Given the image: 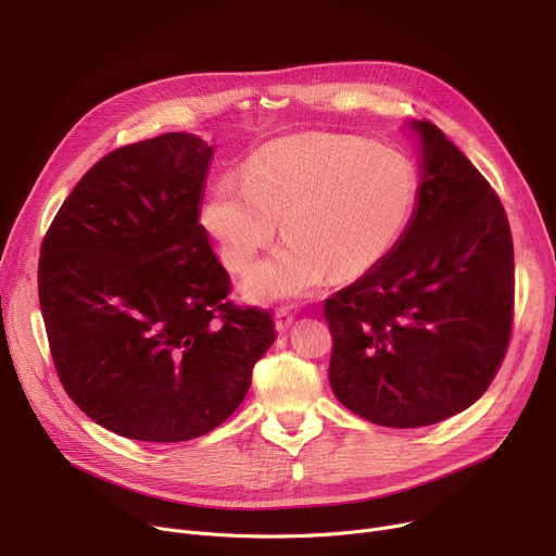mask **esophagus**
Here are the masks:
<instances>
[{"mask_svg":"<svg viewBox=\"0 0 556 556\" xmlns=\"http://www.w3.org/2000/svg\"><path fill=\"white\" fill-rule=\"evenodd\" d=\"M293 323H295V311H290L286 306L277 308V313H275V327H277V331H286Z\"/></svg>","mask_w":556,"mask_h":556,"instance_id":"esophagus-1","label":"esophagus"}]
</instances>
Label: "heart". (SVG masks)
Returning a JSON list of instances; mask_svg holds the SVG:
<instances>
[{"label": "heart", "mask_w": 556, "mask_h": 556, "mask_svg": "<svg viewBox=\"0 0 556 556\" xmlns=\"http://www.w3.org/2000/svg\"><path fill=\"white\" fill-rule=\"evenodd\" d=\"M419 195V170L405 153L363 137L311 132L261 146L245 178H218L202 220L225 266L248 273L281 218L288 241L245 281L250 300L273 302L381 266L413 225Z\"/></svg>", "instance_id": "1"}]
</instances>
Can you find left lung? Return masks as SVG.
I'll list each match as a JSON object with an SVG mask.
<instances>
[{
	"label": "left lung",
	"mask_w": 556,
	"mask_h": 556,
	"mask_svg": "<svg viewBox=\"0 0 556 556\" xmlns=\"http://www.w3.org/2000/svg\"><path fill=\"white\" fill-rule=\"evenodd\" d=\"M413 128L424 146L413 225L381 266L325 302L333 394L388 428L473 405L514 325V241L498 193L432 122Z\"/></svg>",
	"instance_id": "left-lung-1"
}]
</instances>
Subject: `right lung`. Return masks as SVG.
Wrapping results in <instances>:
<instances>
[{"instance_id":"obj_1","label":"right lung","mask_w":556,"mask_h":556,"mask_svg":"<svg viewBox=\"0 0 556 556\" xmlns=\"http://www.w3.org/2000/svg\"><path fill=\"white\" fill-rule=\"evenodd\" d=\"M212 146L185 132L126 143L87 170L51 220L38 295L58 378L99 426L187 442L220 426L275 342L198 220Z\"/></svg>"}]
</instances>
